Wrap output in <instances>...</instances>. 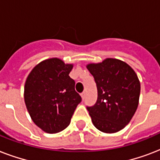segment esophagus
<instances>
[{
    "label": "esophagus",
    "instance_id": "1",
    "mask_svg": "<svg viewBox=\"0 0 160 160\" xmlns=\"http://www.w3.org/2000/svg\"><path fill=\"white\" fill-rule=\"evenodd\" d=\"M85 94H86V93H85V92H82V93H81V95H81V97H82V100H84L85 99Z\"/></svg>",
    "mask_w": 160,
    "mask_h": 160
}]
</instances>
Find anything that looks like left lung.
I'll use <instances>...</instances> for the list:
<instances>
[{
    "instance_id": "8db88e82",
    "label": "left lung",
    "mask_w": 160,
    "mask_h": 160,
    "mask_svg": "<svg viewBox=\"0 0 160 160\" xmlns=\"http://www.w3.org/2000/svg\"><path fill=\"white\" fill-rule=\"evenodd\" d=\"M87 69L96 83L98 97L87 106L93 124L104 133H115L129 124L139 105L140 84L129 65L108 58Z\"/></svg>"
}]
</instances>
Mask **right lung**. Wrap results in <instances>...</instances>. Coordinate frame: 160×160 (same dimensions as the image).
<instances>
[{
    "label": "right lung",
    "mask_w": 160,
    "mask_h": 160,
    "mask_svg": "<svg viewBox=\"0 0 160 160\" xmlns=\"http://www.w3.org/2000/svg\"><path fill=\"white\" fill-rule=\"evenodd\" d=\"M72 65L57 58L41 62L25 84V103L35 124L46 133L62 131L70 124L81 97L70 77Z\"/></svg>",
    "instance_id": "1"
}]
</instances>
